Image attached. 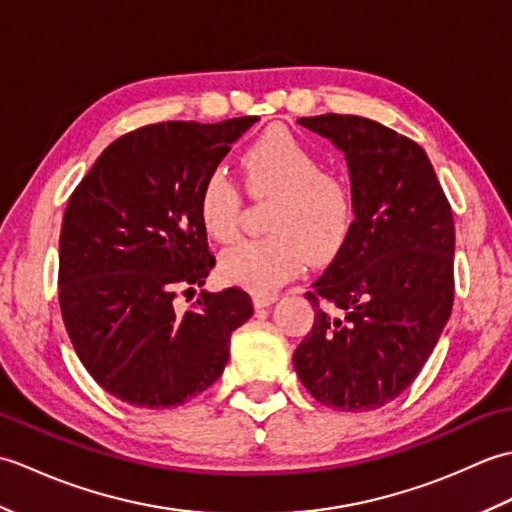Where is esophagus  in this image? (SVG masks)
Segmentation results:
<instances>
[{
    "label": "esophagus",
    "instance_id": "1",
    "mask_svg": "<svg viewBox=\"0 0 512 512\" xmlns=\"http://www.w3.org/2000/svg\"><path fill=\"white\" fill-rule=\"evenodd\" d=\"M279 299L277 292H255L253 295V306L255 308H268L270 303H275Z\"/></svg>",
    "mask_w": 512,
    "mask_h": 512
}]
</instances>
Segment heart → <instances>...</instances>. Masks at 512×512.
<instances>
[{
  "label": "heart",
  "instance_id": "heart-1",
  "mask_svg": "<svg viewBox=\"0 0 512 512\" xmlns=\"http://www.w3.org/2000/svg\"><path fill=\"white\" fill-rule=\"evenodd\" d=\"M246 191L273 200L266 215L268 237L246 239L220 257V275L233 286L273 290L295 277L303 259L325 262L343 246L354 224V191L345 176L325 171L321 156L286 129H273L239 156ZM204 233L220 244L239 231L242 193L222 171H211L198 191Z\"/></svg>",
  "mask_w": 512,
  "mask_h": 512
}]
</instances>
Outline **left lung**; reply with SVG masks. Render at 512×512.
Returning a JSON list of instances; mask_svg holds the SVG:
<instances>
[{"mask_svg": "<svg viewBox=\"0 0 512 512\" xmlns=\"http://www.w3.org/2000/svg\"><path fill=\"white\" fill-rule=\"evenodd\" d=\"M299 125L345 154L354 224L306 292L314 325L292 363L325 407L372 411L416 380L451 317V204L424 149L394 129L350 114Z\"/></svg>", "mask_w": 512, "mask_h": 512, "instance_id": "left-lung-1", "label": "left lung"}]
</instances>
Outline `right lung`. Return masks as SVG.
<instances>
[{
	"mask_svg": "<svg viewBox=\"0 0 512 512\" xmlns=\"http://www.w3.org/2000/svg\"><path fill=\"white\" fill-rule=\"evenodd\" d=\"M257 116L138 127L70 195L59 237V306L83 367L134 407L169 409L222 376L253 314L242 288L200 292L215 266L198 191Z\"/></svg>",
	"mask_w": 512,
	"mask_h": 512,
	"instance_id": "obj_1",
	"label": "right lung"
}]
</instances>
